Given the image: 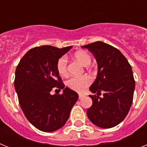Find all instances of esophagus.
Here are the masks:
<instances>
[{"label": "esophagus", "instance_id": "34e87169", "mask_svg": "<svg viewBox=\"0 0 147 147\" xmlns=\"http://www.w3.org/2000/svg\"><path fill=\"white\" fill-rule=\"evenodd\" d=\"M83 96H84V94H79V98H80V99H81V98H82Z\"/></svg>", "mask_w": 147, "mask_h": 147}]
</instances>
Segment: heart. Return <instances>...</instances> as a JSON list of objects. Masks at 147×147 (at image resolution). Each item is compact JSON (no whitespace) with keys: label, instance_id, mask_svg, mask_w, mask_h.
<instances>
[{"label":"heart","instance_id":"1","mask_svg":"<svg viewBox=\"0 0 147 147\" xmlns=\"http://www.w3.org/2000/svg\"><path fill=\"white\" fill-rule=\"evenodd\" d=\"M74 57L84 66L89 65L92 61L90 55L86 51H77L74 54ZM56 70L61 76H66L67 75V61L66 57L63 55L57 60ZM92 77L88 75L73 76L67 80L66 86L71 90L82 92L92 83Z\"/></svg>","mask_w":147,"mask_h":147}]
</instances>
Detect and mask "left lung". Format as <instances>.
I'll return each instance as SVG.
<instances>
[{
	"mask_svg": "<svg viewBox=\"0 0 147 147\" xmlns=\"http://www.w3.org/2000/svg\"><path fill=\"white\" fill-rule=\"evenodd\" d=\"M82 48L92 53L98 63L97 78L89 89L94 94L104 92L101 98L89 95L92 105L87 110V116L98 127L113 128L125 118L133 101L135 81L131 67L118 49L104 42Z\"/></svg>",
	"mask_w": 147,
	"mask_h": 147,
	"instance_id": "1",
	"label": "left lung"
}]
</instances>
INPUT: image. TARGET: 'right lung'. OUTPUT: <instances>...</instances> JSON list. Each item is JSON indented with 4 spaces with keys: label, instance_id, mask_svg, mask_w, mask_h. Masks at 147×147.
Here are the masks:
<instances>
[{
    "label": "right lung",
    "instance_id": "right-lung-1",
    "mask_svg": "<svg viewBox=\"0 0 147 147\" xmlns=\"http://www.w3.org/2000/svg\"><path fill=\"white\" fill-rule=\"evenodd\" d=\"M72 47L59 49L41 46L28 50L16 69L15 86L19 105L25 117L35 128L45 132L65 125L78 94L65 88L57 72V60ZM65 88L61 95L52 96L55 88Z\"/></svg>",
    "mask_w": 147,
    "mask_h": 147
}]
</instances>
